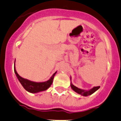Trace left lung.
I'll list each match as a JSON object with an SVG mask.
<instances>
[{
  "mask_svg": "<svg viewBox=\"0 0 121 121\" xmlns=\"http://www.w3.org/2000/svg\"><path fill=\"white\" fill-rule=\"evenodd\" d=\"M71 88L73 89V90H74L76 93H78V94L84 96H89V95H91V94H93V93H94L96 90H97L100 88V86H97V87H93L92 89L88 91H84L83 90H81L80 89V88H77V87L74 86L73 84H71Z\"/></svg>",
  "mask_w": 121,
  "mask_h": 121,
  "instance_id": "8db88e82",
  "label": "left lung"
}]
</instances>
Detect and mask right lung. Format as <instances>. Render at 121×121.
<instances>
[{"mask_svg": "<svg viewBox=\"0 0 121 121\" xmlns=\"http://www.w3.org/2000/svg\"><path fill=\"white\" fill-rule=\"evenodd\" d=\"M14 71L16 75H17V78H18V80H19V82H21V84L22 86H23V87H24L26 90L28 91V92H30V93H38V92L44 91L48 89L49 87H50V86H51L53 82V80L55 75L56 74V72H55V73L53 75L52 77L50 78V80L46 81V82H35L30 81V80H26V79H24L23 78H22L21 77H20V76L18 74L17 71H16L15 65Z\"/></svg>", "mask_w": 121, "mask_h": 121, "instance_id": "1", "label": "right lung"}]
</instances>
